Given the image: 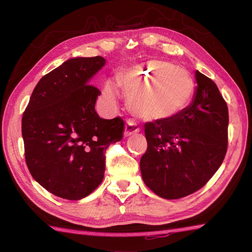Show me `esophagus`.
I'll list each match as a JSON object with an SVG mask.
<instances>
[{
    "label": "esophagus",
    "mask_w": 252,
    "mask_h": 252,
    "mask_svg": "<svg viewBox=\"0 0 252 252\" xmlns=\"http://www.w3.org/2000/svg\"><path fill=\"white\" fill-rule=\"evenodd\" d=\"M141 130V127L140 125L136 123L135 121L131 120V119H128L126 121V125H125V131H124V134L125 136H128V135H131L133 133H136L139 132Z\"/></svg>",
    "instance_id": "obj_1"
}]
</instances>
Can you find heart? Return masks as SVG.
I'll return each instance as SVG.
<instances>
[{
  "label": "heart",
  "mask_w": 252,
  "mask_h": 252,
  "mask_svg": "<svg viewBox=\"0 0 252 252\" xmlns=\"http://www.w3.org/2000/svg\"><path fill=\"white\" fill-rule=\"evenodd\" d=\"M119 85L129 95V104L145 120L170 118L186 107L193 94V81L184 68L163 60H149L122 70ZM105 94L116 95V86L107 83Z\"/></svg>",
  "instance_id": "b5f03b06"
}]
</instances>
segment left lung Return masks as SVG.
<instances>
[{
	"label": "left lung",
	"mask_w": 252,
	"mask_h": 252,
	"mask_svg": "<svg viewBox=\"0 0 252 252\" xmlns=\"http://www.w3.org/2000/svg\"><path fill=\"white\" fill-rule=\"evenodd\" d=\"M191 105L145 127L143 181L158 196L174 200L206 185L223 163L228 146V107L216 83L195 71Z\"/></svg>",
	"instance_id": "8db88e82"
}]
</instances>
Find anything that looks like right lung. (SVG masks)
I'll return each instance as SVG.
<instances>
[{
	"label": "right lung",
	"mask_w": 252,
	"mask_h": 252,
	"mask_svg": "<svg viewBox=\"0 0 252 252\" xmlns=\"http://www.w3.org/2000/svg\"><path fill=\"white\" fill-rule=\"evenodd\" d=\"M104 65L98 56L66 61L36 84L23 113L28 169L62 199L81 200L101 184L105 151L123 136V119H101L94 108L101 91L89 80Z\"/></svg>",
	"instance_id": "add662e5"
}]
</instances>
